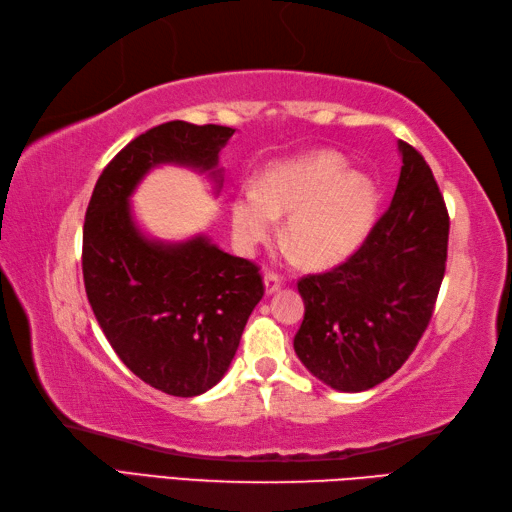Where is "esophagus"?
<instances>
[{"label":"esophagus","instance_id":"obj_1","mask_svg":"<svg viewBox=\"0 0 512 512\" xmlns=\"http://www.w3.org/2000/svg\"><path fill=\"white\" fill-rule=\"evenodd\" d=\"M282 284H284V279L279 277L277 273H266V277H264V290H266V295L277 293V290L282 288Z\"/></svg>","mask_w":512,"mask_h":512}]
</instances>
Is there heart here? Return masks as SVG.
I'll return each instance as SVG.
<instances>
[{
  "instance_id": "1",
  "label": "heart",
  "mask_w": 512,
  "mask_h": 512,
  "mask_svg": "<svg viewBox=\"0 0 512 512\" xmlns=\"http://www.w3.org/2000/svg\"><path fill=\"white\" fill-rule=\"evenodd\" d=\"M288 215L286 235L308 264L342 262L364 242L377 215V188L348 168L346 157L315 150L270 164L257 188L237 190L230 224L239 248L250 250L275 233Z\"/></svg>"
}]
</instances>
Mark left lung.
Instances as JSON below:
<instances>
[{"label":"left lung","mask_w":512,"mask_h":512,"mask_svg":"<svg viewBox=\"0 0 512 512\" xmlns=\"http://www.w3.org/2000/svg\"><path fill=\"white\" fill-rule=\"evenodd\" d=\"M393 202L346 262L297 282L304 322L295 353L342 393L382 384L413 353L433 317L446 273L448 210L433 170L399 142Z\"/></svg>","instance_id":"obj_1"}]
</instances>
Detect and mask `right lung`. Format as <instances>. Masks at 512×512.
I'll list each match as a JSON object with an SVG mask.
<instances>
[{
  "instance_id": "add662e5",
  "label": "right lung",
  "mask_w": 512,
  "mask_h": 512,
  "mask_svg": "<svg viewBox=\"0 0 512 512\" xmlns=\"http://www.w3.org/2000/svg\"><path fill=\"white\" fill-rule=\"evenodd\" d=\"M235 128L166 122L135 137L99 175L86 208L82 270L90 308L119 359L162 393L195 397L224 377L253 308L259 268L197 235L179 244L137 228L130 195L150 168L177 164L222 184Z\"/></svg>"
}]
</instances>
